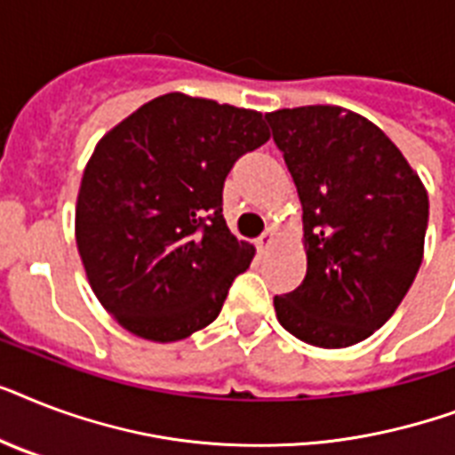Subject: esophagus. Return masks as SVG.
Returning a JSON list of instances; mask_svg holds the SVG:
<instances>
[{
  "mask_svg": "<svg viewBox=\"0 0 455 455\" xmlns=\"http://www.w3.org/2000/svg\"><path fill=\"white\" fill-rule=\"evenodd\" d=\"M274 241H276V231H274V228H267V231H264V234L255 241L257 250H259V255H267V250L274 245Z\"/></svg>",
  "mask_w": 455,
  "mask_h": 455,
  "instance_id": "34e87169",
  "label": "esophagus"
}]
</instances>
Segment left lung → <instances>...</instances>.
<instances>
[{
    "mask_svg": "<svg viewBox=\"0 0 455 455\" xmlns=\"http://www.w3.org/2000/svg\"><path fill=\"white\" fill-rule=\"evenodd\" d=\"M302 203L304 281L274 298L278 323L307 345L371 338L402 304L425 250L427 191L359 113L302 106L267 113Z\"/></svg>",
    "mask_w": 455,
    "mask_h": 455,
    "instance_id": "1",
    "label": "left lung"
}]
</instances>
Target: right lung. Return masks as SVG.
Returning a JSON list of instances; mask_svg holds the SVG:
<instances>
[{
    "label": "right lung",
    "mask_w": 455,
    "mask_h": 455,
    "mask_svg": "<svg viewBox=\"0 0 455 455\" xmlns=\"http://www.w3.org/2000/svg\"><path fill=\"white\" fill-rule=\"evenodd\" d=\"M262 113L172 92L96 144L75 205L89 285L117 323L177 342L220 314L255 248L228 231L224 179L269 141Z\"/></svg>",
    "instance_id": "add662e5"
}]
</instances>
